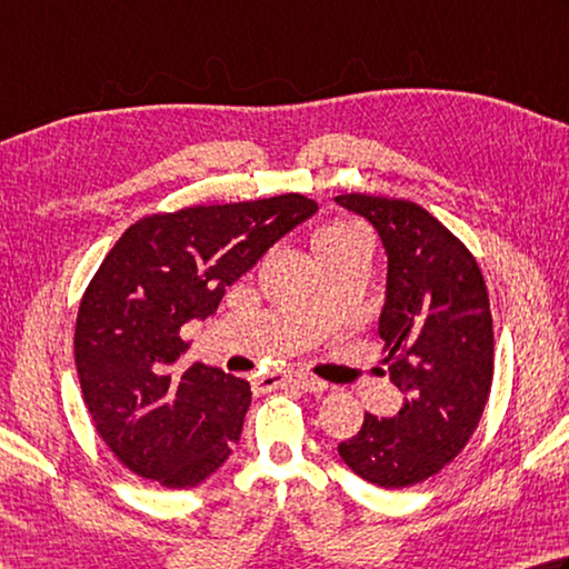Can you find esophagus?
Wrapping results in <instances>:
<instances>
[{
    "label": "esophagus",
    "instance_id": "34e87169",
    "mask_svg": "<svg viewBox=\"0 0 569 569\" xmlns=\"http://www.w3.org/2000/svg\"><path fill=\"white\" fill-rule=\"evenodd\" d=\"M256 386L261 390H276L281 386H298L303 390H311V392H318V390H326L328 386L323 383V380H318L313 376H306V373H293V376H281V373H271V376H263L256 380Z\"/></svg>",
    "mask_w": 569,
    "mask_h": 569
}]
</instances>
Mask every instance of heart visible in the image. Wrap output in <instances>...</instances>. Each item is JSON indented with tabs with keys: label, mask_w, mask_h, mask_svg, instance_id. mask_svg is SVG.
I'll use <instances>...</instances> for the list:
<instances>
[{
	"label": "heart",
	"mask_w": 569,
	"mask_h": 569,
	"mask_svg": "<svg viewBox=\"0 0 569 569\" xmlns=\"http://www.w3.org/2000/svg\"><path fill=\"white\" fill-rule=\"evenodd\" d=\"M360 236H368L363 226H358L353 221H336L328 223L326 229H320L316 236V251H326V249H338V246L350 243L360 239Z\"/></svg>",
	"instance_id": "obj_1"
}]
</instances>
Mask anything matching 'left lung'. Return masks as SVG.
<instances>
[{"instance_id": "obj_1", "label": "left lung", "mask_w": 569, "mask_h": 569, "mask_svg": "<svg viewBox=\"0 0 569 569\" xmlns=\"http://www.w3.org/2000/svg\"><path fill=\"white\" fill-rule=\"evenodd\" d=\"M376 226L388 253L378 338L406 402L392 418L366 412L338 456L360 478L398 490L440 472L468 446L490 396L495 338L488 286L456 233L406 199L340 193Z\"/></svg>"}]
</instances>
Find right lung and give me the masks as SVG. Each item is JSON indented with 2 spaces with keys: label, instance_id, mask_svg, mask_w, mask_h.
I'll return each instance as SVG.
<instances>
[{
  "label": "right lung",
  "instance_id": "obj_1",
  "mask_svg": "<svg viewBox=\"0 0 569 569\" xmlns=\"http://www.w3.org/2000/svg\"><path fill=\"white\" fill-rule=\"evenodd\" d=\"M301 193L189 206L131 223L81 296L74 360L94 428L123 468L161 488H193L231 456L249 380L177 360L181 326L216 313L226 288L316 213Z\"/></svg>",
  "mask_w": 569,
  "mask_h": 569
}]
</instances>
